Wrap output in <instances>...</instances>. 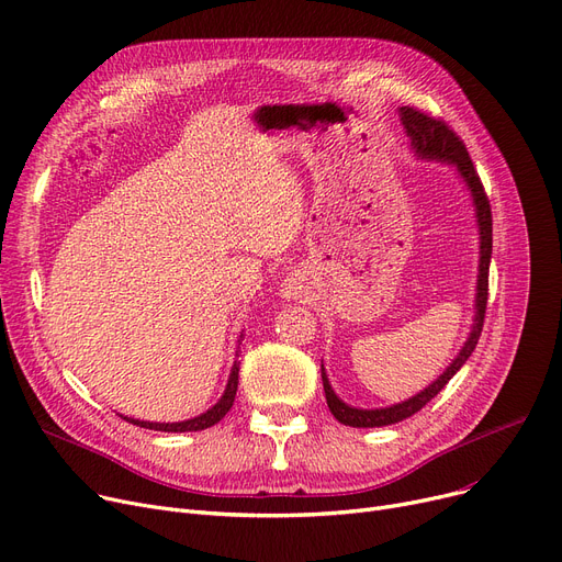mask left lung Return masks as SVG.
Segmentation results:
<instances>
[{"instance_id": "obj_1", "label": "left lung", "mask_w": 562, "mask_h": 562, "mask_svg": "<svg viewBox=\"0 0 562 562\" xmlns=\"http://www.w3.org/2000/svg\"><path fill=\"white\" fill-rule=\"evenodd\" d=\"M400 116L404 131L411 139L413 151H416L420 158L429 160H441L448 165H454L457 172L461 175L463 183L469 186L473 206H475V217H477V229H480V268H477V294H475V324L471 328L469 339L463 341V347L459 356L448 364L446 372L438 376L431 385L416 397H408L406 402L385 406V408H356L341 402L330 387V381L326 376V370L322 364V381H324V393L326 402L333 416L349 427H385V425H395L404 418H411L413 413H418L427 402H431L441 390L448 385V381L461 370V364L469 360L473 353L482 324H484V312H486V296H490V261H492V206L490 198L482 188V181L475 172L473 160L467 151V144L461 142V137L446 124L443 119H434L416 108H400Z\"/></svg>"}]
</instances>
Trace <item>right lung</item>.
Here are the masks:
<instances>
[{
	"label": "right lung",
	"mask_w": 562,
	"mask_h": 562,
	"mask_svg": "<svg viewBox=\"0 0 562 562\" xmlns=\"http://www.w3.org/2000/svg\"><path fill=\"white\" fill-rule=\"evenodd\" d=\"M236 356H238V351H236ZM236 390H238V362L234 360V368H232V374H229V381H227L223 397L217 400V404H213L206 413H202V416L183 420V423H146V420H135V418H126V416H121V418H124L126 423L137 425V427L156 429V431H200V429L213 427L215 423H221L227 416V411L234 404Z\"/></svg>",
	"instance_id": "1"
}]
</instances>
